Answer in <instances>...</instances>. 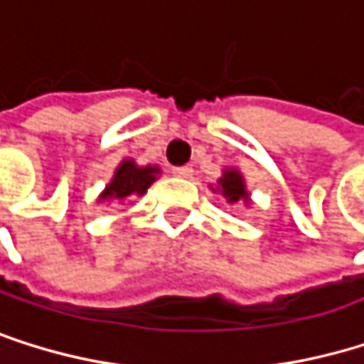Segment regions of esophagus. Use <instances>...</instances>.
<instances>
[{
	"label": "esophagus",
	"mask_w": 364,
	"mask_h": 364,
	"mask_svg": "<svg viewBox=\"0 0 364 364\" xmlns=\"http://www.w3.org/2000/svg\"><path fill=\"white\" fill-rule=\"evenodd\" d=\"M171 173H173V176H178V178H191V176H193V167H188V165L173 167V169H171Z\"/></svg>",
	"instance_id": "obj_1"
}]
</instances>
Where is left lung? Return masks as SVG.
<instances>
[{
	"label": "left lung",
	"instance_id": "1",
	"mask_svg": "<svg viewBox=\"0 0 364 364\" xmlns=\"http://www.w3.org/2000/svg\"><path fill=\"white\" fill-rule=\"evenodd\" d=\"M219 188L228 197V202H232V204L239 202V199H245V202H247V191H245L243 178H241L239 171H234V169L225 171L223 178L219 180Z\"/></svg>",
	"mask_w": 364,
	"mask_h": 364
}]
</instances>
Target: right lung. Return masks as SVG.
Returning a JSON list of instances; mask_svg holds the SVG:
<instances>
[{"label":"right lung","instance_id":"right-lung-1","mask_svg":"<svg viewBox=\"0 0 364 364\" xmlns=\"http://www.w3.org/2000/svg\"><path fill=\"white\" fill-rule=\"evenodd\" d=\"M156 167H136L132 160L121 162L112 182L102 193V199H125L130 195H143L156 180Z\"/></svg>","mask_w":364,"mask_h":364}]
</instances>
